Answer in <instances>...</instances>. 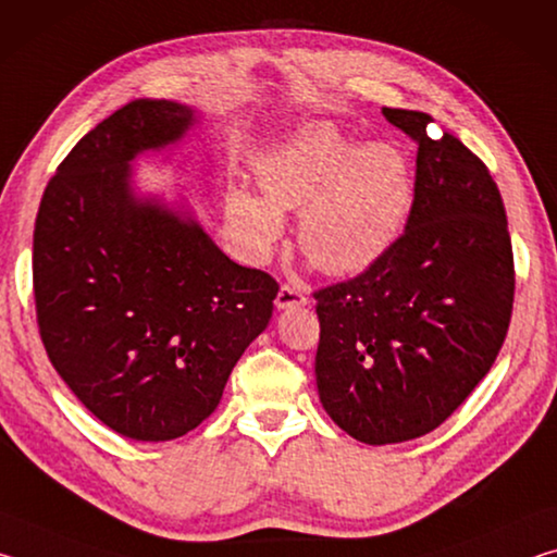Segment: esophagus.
<instances>
[{
	"label": "esophagus",
	"instance_id": "34e87169",
	"mask_svg": "<svg viewBox=\"0 0 557 557\" xmlns=\"http://www.w3.org/2000/svg\"><path fill=\"white\" fill-rule=\"evenodd\" d=\"M275 305L280 309H289V307H305L307 305V295L305 289H299L297 285H282L277 292Z\"/></svg>",
	"mask_w": 557,
	"mask_h": 557
}]
</instances>
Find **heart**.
<instances>
[{
  "instance_id": "1",
  "label": "heart",
  "mask_w": 557,
  "mask_h": 557,
  "mask_svg": "<svg viewBox=\"0 0 557 557\" xmlns=\"http://www.w3.org/2000/svg\"><path fill=\"white\" fill-rule=\"evenodd\" d=\"M262 202L228 196L243 243L265 258L282 235L285 211H301L299 248L332 275L369 268L398 238L412 201V174L391 145L358 147L332 122H317L260 159Z\"/></svg>"
}]
</instances>
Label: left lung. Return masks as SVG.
<instances>
[{
    "label": "left lung",
    "instance_id": "obj_1",
    "mask_svg": "<svg viewBox=\"0 0 557 557\" xmlns=\"http://www.w3.org/2000/svg\"><path fill=\"white\" fill-rule=\"evenodd\" d=\"M414 145L405 231L356 277L314 292L317 388L354 440L440 428L492 369L513 312V248L486 164L428 112L383 108Z\"/></svg>",
    "mask_w": 557,
    "mask_h": 557
}]
</instances>
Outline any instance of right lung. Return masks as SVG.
<instances>
[{
    "label": "right lung",
    "mask_w": 557,
    "mask_h": 557,
    "mask_svg": "<svg viewBox=\"0 0 557 557\" xmlns=\"http://www.w3.org/2000/svg\"><path fill=\"white\" fill-rule=\"evenodd\" d=\"M194 110L135 100L75 145L34 225V301L65 385L120 435L199 428L272 317L277 280L243 268L194 221L129 191V159L176 143Z\"/></svg>",
    "instance_id": "obj_1"
}]
</instances>
